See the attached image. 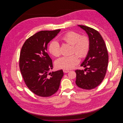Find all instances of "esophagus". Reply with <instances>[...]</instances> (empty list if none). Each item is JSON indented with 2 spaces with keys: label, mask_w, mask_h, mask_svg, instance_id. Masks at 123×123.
<instances>
[{
  "label": "esophagus",
  "mask_w": 123,
  "mask_h": 123,
  "mask_svg": "<svg viewBox=\"0 0 123 123\" xmlns=\"http://www.w3.org/2000/svg\"><path fill=\"white\" fill-rule=\"evenodd\" d=\"M63 71L64 73H68V72H69V70H66V69H63Z\"/></svg>",
  "instance_id": "obj_1"
}]
</instances>
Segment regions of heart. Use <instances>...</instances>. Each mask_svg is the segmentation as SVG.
<instances>
[{
  "label": "heart",
  "instance_id": "b5f03b06",
  "mask_svg": "<svg viewBox=\"0 0 123 123\" xmlns=\"http://www.w3.org/2000/svg\"><path fill=\"white\" fill-rule=\"evenodd\" d=\"M61 39L72 45V53L77 54L81 58H84L87 56L90 47V41L87 36L81 35L76 32L69 31L62 35ZM48 50L55 57H58L61 54L60 44L55 40H53L50 43ZM76 55L73 54L60 58L55 62L56 67L66 70L73 69L80 62L79 58Z\"/></svg>",
  "mask_w": 123,
  "mask_h": 123
}]
</instances>
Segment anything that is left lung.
Returning <instances> with one entry per match:
<instances>
[{"label": "left lung", "mask_w": 123, "mask_h": 123, "mask_svg": "<svg viewBox=\"0 0 123 123\" xmlns=\"http://www.w3.org/2000/svg\"><path fill=\"white\" fill-rule=\"evenodd\" d=\"M79 26L88 34L90 47L81 65L86 69L75 70V82L79 87L89 90L98 87L104 80L108 66V54L104 40L98 31L87 26Z\"/></svg>", "instance_id": "8db88e82"}]
</instances>
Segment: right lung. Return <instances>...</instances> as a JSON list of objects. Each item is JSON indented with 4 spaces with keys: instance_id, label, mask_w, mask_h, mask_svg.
<instances>
[{
    "instance_id": "1",
    "label": "right lung",
    "mask_w": 123,
    "mask_h": 123,
    "mask_svg": "<svg viewBox=\"0 0 123 123\" xmlns=\"http://www.w3.org/2000/svg\"><path fill=\"white\" fill-rule=\"evenodd\" d=\"M60 30L37 32L25 41L21 50L19 63L24 80L40 97H50L55 93L63 76L62 70L49 73L53 69V62L46 52L48 43Z\"/></svg>"
}]
</instances>
